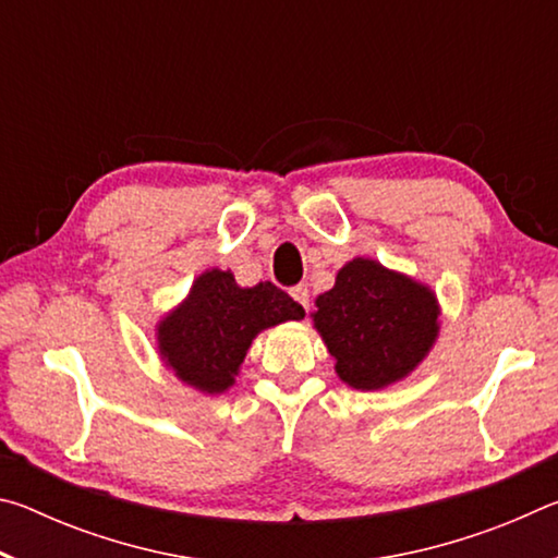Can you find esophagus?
<instances>
[{"label": "esophagus", "mask_w": 558, "mask_h": 558, "mask_svg": "<svg viewBox=\"0 0 558 558\" xmlns=\"http://www.w3.org/2000/svg\"><path fill=\"white\" fill-rule=\"evenodd\" d=\"M290 295H292V300L298 302L300 307L310 310V288L307 286H295V288L290 290Z\"/></svg>", "instance_id": "34e87169"}]
</instances>
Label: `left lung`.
I'll return each mask as SVG.
<instances>
[{
  "label": "left lung",
  "instance_id": "1",
  "mask_svg": "<svg viewBox=\"0 0 558 558\" xmlns=\"http://www.w3.org/2000/svg\"><path fill=\"white\" fill-rule=\"evenodd\" d=\"M310 315L335 356V372L356 391H379L415 372L436 344V292L405 272L356 256L339 268L335 288Z\"/></svg>",
  "mask_w": 558,
  "mask_h": 558
}]
</instances>
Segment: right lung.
Masks as SVG:
<instances>
[{
	"instance_id": "obj_1",
	"label": "right lung",
	"mask_w": 558,
	"mask_h": 558,
	"mask_svg": "<svg viewBox=\"0 0 558 558\" xmlns=\"http://www.w3.org/2000/svg\"><path fill=\"white\" fill-rule=\"evenodd\" d=\"M302 317L305 310L272 282L241 288L231 270L209 268L157 323V352L179 381L216 396L235 384L263 329Z\"/></svg>"
}]
</instances>
